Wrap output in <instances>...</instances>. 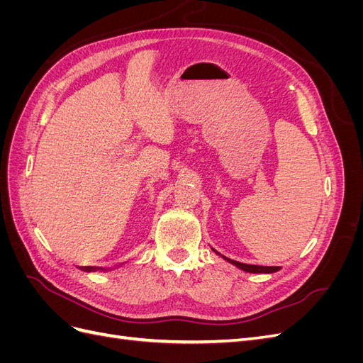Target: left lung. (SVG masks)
I'll use <instances>...</instances> for the list:
<instances>
[{
	"mask_svg": "<svg viewBox=\"0 0 363 363\" xmlns=\"http://www.w3.org/2000/svg\"><path fill=\"white\" fill-rule=\"evenodd\" d=\"M212 251H215L219 257H223V259H224V260H227L228 263H232V265H235L236 268L242 269V271H245V272H251V274H272V272H277V271H280V267L248 265V263H240V262H236V260H233V259H228V257H225V256H223V255H219V252H218L216 250H213V248H212Z\"/></svg>",
	"mask_w": 363,
	"mask_h": 363,
	"instance_id": "left-lung-1",
	"label": "left lung"
}]
</instances>
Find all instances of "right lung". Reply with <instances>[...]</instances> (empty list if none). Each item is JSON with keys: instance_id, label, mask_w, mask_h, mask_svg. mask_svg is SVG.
Returning a JSON list of instances; mask_svg holds the SVG:
<instances>
[{"instance_id": "right-lung-1", "label": "right lung", "mask_w": 363, "mask_h": 363, "mask_svg": "<svg viewBox=\"0 0 363 363\" xmlns=\"http://www.w3.org/2000/svg\"><path fill=\"white\" fill-rule=\"evenodd\" d=\"M94 269H96V268H94V267H84V271H94Z\"/></svg>"}]
</instances>
